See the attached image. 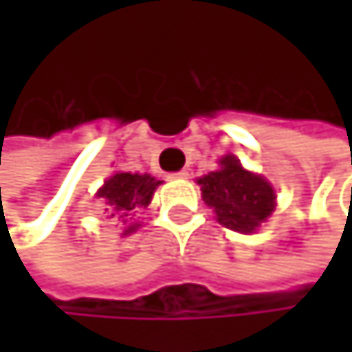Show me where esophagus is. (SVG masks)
Returning a JSON list of instances; mask_svg holds the SVG:
<instances>
[{
    "label": "esophagus",
    "instance_id": "34e87169",
    "mask_svg": "<svg viewBox=\"0 0 352 352\" xmlns=\"http://www.w3.org/2000/svg\"><path fill=\"white\" fill-rule=\"evenodd\" d=\"M168 177H170V179H188V177H190V173H188L186 168H182V170H177V173H170Z\"/></svg>",
    "mask_w": 352,
    "mask_h": 352
}]
</instances>
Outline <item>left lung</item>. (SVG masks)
Wrapping results in <instances>:
<instances>
[{
  "mask_svg": "<svg viewBox=\"0 0 352 352\" xmlns=\"http://www.w3.org/2000/svg\"><path fill=\"white\" fill-rule=\"evenodd\" d=\"M221 168L205 175L202 198L215 209L217 221L236 232H253L274 211V190L262 179L241 166L234 156L221 158Z\"/></svg>",
  "mask_w": 352,
  "mask_h": 352,
  "instance_id": "left-lung-1",
  "label": "left lung"
}]
</instances>
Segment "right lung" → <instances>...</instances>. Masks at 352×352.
I'll use <instances>...</instances> for the list:
<instances>
[{
    "label": "right lung",
    "mask_w": 352,
    "mask_h": 352,
    "mask_svg": "<svg viewBox=\"0 0 352 352\" xmlns=\"http://www.w3.org/2000/svg\"><path fill=\"white\" fill-rule=\"evenodd\" d=\"M160 186V182L152 175H139V173H116L113 177L105 182V186L99 190V198L105 200L107 213L116 217L122 226H129V219L137 209H143L150 205L154 196V190ZM135 223H131L124 234L133 232Z\"/></svg>",
    "instance_id": "obj_1"
}]
</instances>
